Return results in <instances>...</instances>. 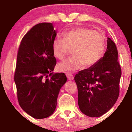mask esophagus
<instances>
[{
	"instance_id": "obj_1",
	"label": "esophagus",
	"mask_w": 132,
	"mask_h": 132,
	"mask_svg": "<svg viewBox=\"0 0 132 132\" xmlns=\"http://www.w3.org/2000/svg\"><path fill=\"white\" fill-rule=\"evenodd\" d=\"M66 76L68 79L69 80H72L73 79H74V77L72 74H71L70 73H66Z\"/></svg>"
}]
</instances>
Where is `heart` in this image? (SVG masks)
Wrapping results in <instances>:
<instances>
[{
  "label": "heart",
  "mask_w": 132,
  "mask_h": 132,
  "mask_svg": "<svg viewBox=\"0 0 132 132\" xmlns=\"http://www.w3.org/2000/svg\"><path fill=\"white\" fill-rule=\"evenodd\" d=\"M63 39L52 42L55 56L63 59L72 50L73 55L58 66L64 72H72L81 68L90 67L101 59L105 50V38L101 32L86 27H77L64 31Z\"/></svg>",
  "instance_id": "b5f03b06"
}]
</instances>
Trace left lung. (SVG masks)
Here are the masks:
<instances>
[{
  "label": "left lung",
  "mask_w": 132,
  "mask_h": 132,
  "mask_svg": "<svg viewBox=\"0 0 132 132\" xmlns=\"http://www.w3.org/2000/svg\"><path fill=\"white\" fill-rule=\"evenodd\" d=\"M118 59L117 46L108 38L103 57L94 65L80 71L75 76L79 108L88 117H101L117 101L122 75Z\"/></svg>",
  "instance_id": "1"
}]
</instances>
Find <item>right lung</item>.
<instances>
[{
	"label": "right lung",
	"instance_id": "1",
	"mask_svg": "<svg viewBox=\"0 0 132 132\" xmlns=\"http://www.w3.org/2000/svg\"><path fill=\"white\" fill-rule=\"evenodd\" d=\"M56 35L52 23L36 24L23 37L18 50L14 76L17 100L36 119L52 114L60 89L67 81L64 73H52L56 64L52 51Z\"/></svg>",
	"mask_w": 132,
	"mask_h": 132
}]
</instances>
